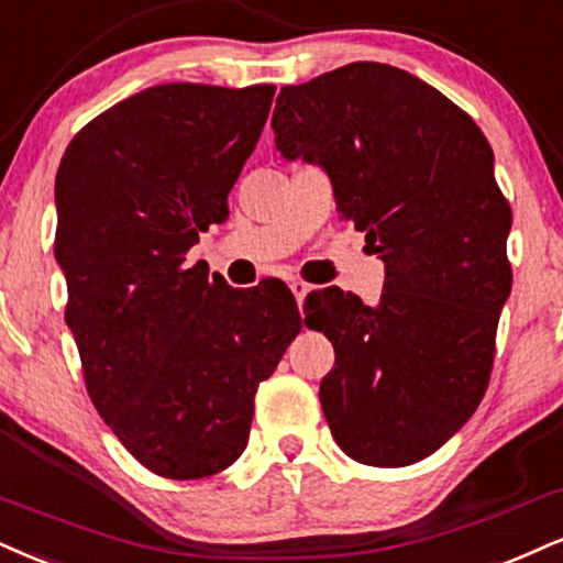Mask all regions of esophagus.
Segmentation results:
<instances>
[{"label": "esophagus", "mask_w": 563, "mask_h": 563, "mask_svg": "<svg viewBox=\"0 0 563 563\" xmlns=\"http://www.w3.org/2000/svg\"><path fill=\"white\" fill-rule=\"evenodd\" d=\"M289 289H292L297 305H300V308H302L305 297H308V292H310V284H305L302 279H292V282H289Z\"/></svg>", "instance_id": "obj_1"}]
</instances>
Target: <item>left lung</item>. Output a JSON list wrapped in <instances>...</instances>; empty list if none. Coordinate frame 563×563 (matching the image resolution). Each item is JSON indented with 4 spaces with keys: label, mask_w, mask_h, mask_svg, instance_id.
Returning <instances> with one entry per match:
<instances>
[{
    "label": "left lung",
    "mask_w": 563,
    "mask_h": 563,
    "mask_svg": "<svg viewBox=\"0 0 563 563\" xmlns=\"http://www.w3.org/2000/svg\"><path fill=\"white\" fill-rule=\"evenodd\" d=\"M271 128L287 162L329 175L386 268L378 305L336 287L305 300L336 355L321 380L331 433L373 467L426 460L481 405L511 292L494 151L446 96L378 62L282 88Z\"/></svg>",
    "instance_id": "1"
}]
</instances>
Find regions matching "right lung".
<instances>
[{"label": "right lung", "instance_id": "1", "mask_svg": "<svg viewBox=\"0 0 563 563\" xmlns=\"http://www.w3.org/2000/svg\"><path fill=\"white\" fill-rule=\"evenodd\" d=\"M274 86L166 82L88 122L62 156L54 255L96 409L151 473L198 481L247 446L253 399L300 331L284 284L187 266L266 124Z\"/></svg>", "mask_w": 563, "mask_h": 563}]
</instances>
